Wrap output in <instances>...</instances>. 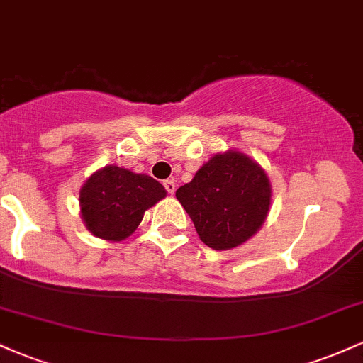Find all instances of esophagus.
<instances>
[{"label": "esophagus", "mask_w": 363, "mask_h": 363, "mask_svg": "<svg viewBox=\"0 0 363 363\" xmlns=\"http://www.w3.org/2000/svg\"><path fill=\"white\" fill-rule=\"evenodd\" d=\"M164 187L167 189V193H170V194L176 193V182H174L172 179H167V181H164Z\"/></svg>", "instance_id": "34e87169"}]
</instances>
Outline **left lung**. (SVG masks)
<instances>
[{"label":"left lung","mask_w":363,"mask_h":363,"mask_svg":"<svg viewBox=\"0 0 363 363\" xmlns=\"http://www.w3.org/2000/svg\"><path fill=\"white\" fill-rule=\"evenodd\" d=\"M199 239L215 251L244 244L261 228L272 205V184L256 160L237 150L216 153L176 191Z\"/></svg>","instance_id":"1"}]
</instances>
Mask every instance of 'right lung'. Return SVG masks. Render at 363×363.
Here are the masks:
<instances>
[{"instance_id": "add662e5", "label": "right lung", "mask_w": 363, "mask_h": 363, "mask_svg": "<svg viewBox=\"0 0 363 363\" xmlns=\"http://www.w3.org/2000/svg\"><path fill=\"white\" fill-rule=\"evenodd\" d=\"M165 194V187L147 174L107 165L82 186L80 213L95 237L119 242L138 228L145 211Z\"/></svg>"}]
</instances>
